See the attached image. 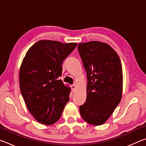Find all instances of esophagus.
<instances>
[{"label": "esophagus", "mask_w": 146, "mask_h": 146, "mask_svg": "<svg viewBox=\"0 0 146 146\" xmlns=\"http://www.w3.org/2000/svg\"><path fill=\"white\" fill-rule=\"evenodd\" d=\"M71 89H72L73 93L75 92V90H76V86H75V85H71Z\"/></svg>", "instance_id": "1"}]
</instances>
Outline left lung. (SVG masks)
I'll list each match as a JSON object with an SVG mask.
<instances>
[{
	"label": "left lung",
	"instance_id": "left-lung-1",
	"mask_svg": "<svg viewBox=\"0 0 146 146\" xmlns=\"http://www.w3.org/2000/svg\"><path fill=\"white\" fill-rule=\"evenodd\" d=\"M78 52L87 74V97L79 107L84 120L100 125L111 115L122 98V64L116 51L98 41L80 43Z\"/></svg>",
	"mask_w": 146,
	"mask_h": 146
}]
</instances>
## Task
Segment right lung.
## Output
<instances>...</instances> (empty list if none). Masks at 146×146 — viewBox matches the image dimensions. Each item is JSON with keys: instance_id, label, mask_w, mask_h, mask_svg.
Segmentation results:
<instances>
[{"instance_id": "1", "label": "right lung", "mask_w": 146, "mask_h": 146, "mask_svg": "<svg viewBox=\"0 0 146 146\" xmlns=\"http://www.w3.org/2000/svg\"><path fill=\"white\" fill-rule=\"evenodd\" d=\"M76 44L39 40L24 56L19 72L20 89L29 111L40 123L51 125L58 121L70 99L71 89L60 77L62 64Z\"/></svg>"}]
</instances>
